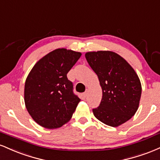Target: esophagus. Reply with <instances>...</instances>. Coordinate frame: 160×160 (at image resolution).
Instances as JSON below:
<instances>
[{
  "label": "esophagus",
  "mask_w": 160,
  "mask_h": 160,
  "mask_svg": "<svg viewBox=\"0 0 160 160\" xmlns=\"http://www.w3.org/2000/svg\"><path fill=\"white\" fill-rule=\"evenodd\" d=\"M88 90H87V91H86L84 92V93H83V95H84V97H87V96H88Z\"/></svg>",
  "instance_id": "1"
}]
</instances>
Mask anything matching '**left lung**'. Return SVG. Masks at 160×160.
I'll return each mask as SVG.
<instances>
[{"instance_id":"obj_1","label":"left lung","mask_w":160,"mask_h":160,"mask_svg":"<svg viewBox=\"0 0 160 160\" xmlns=\"http://www.w3.org/2000/svg\"><path fill=\"white\" fill-rule=\"evenodd\" d=\"M88 64L98 76L102 90L99 106L93 108L99 121L116 127L129 121L138 110L142 84L136 72L119 54L109 51L88 52Z\"/></svg>"}]
</instances>
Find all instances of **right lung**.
<instances>
[{
    "mask_svg": "<svg viewBox=\"0 0 160 160\" xmlns=\"http://www.w3.org/2000/svg\"><path fill=\"white\" fill-rule=\"evenodd\" d=\"M80 52L58 48L37 62L24 84L28 113L39 125L59 128L72 118L80 99L67 74L79 59Z\"/></svg>",
    "mask_w": 160,
    "mask_h": 160,
    "instance_id": "add662e5",
    "label": "right lung"
}]
</instances>
